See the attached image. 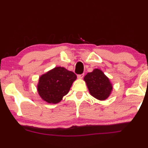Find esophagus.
Instances as JSON below:
<instances>
[{
	"label": "esophagus",
	"mask_w": 148,
	"mask_h": 148,
	"mask_svg": "<svg viewBox=\"0 0 148 148\" xmlns=\"http://www.w3.org/2000/svg\"><path fill=\"white\" fill-rule=\"evenodd\" d=\"M78 78H79V79H82V78H83V77L84 76V74H78Z\"/></svg>",
	"instance_id": "1"
}]
</instances>
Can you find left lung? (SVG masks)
Instances as JSON below:
<instances>
[{
  "instance_id": "8db88e82",
  "label": "left lung",
  "mask_w": 148,
  "mask_h": 148,
  "mask_svg": "<svg viewBox=\"0 0 148 148\" xmlns=\"http://www.w3.org/2000/svg\"><path fill=\"white\" fill-rule=\"evenodd\" d=\"M90 95L99 101H105L111 95L113 90V84L109 78L100 69L96 68L84 76Z\"/></svg>"
}]
</instances>
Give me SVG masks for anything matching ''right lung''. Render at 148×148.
I'll list each match as a JSON object with an SVG mask.
<instances>
[{"mask_svg":"<svg viewBox=\"0 0 148 148\" xmlns=\"http://www.w3.org/2000/svg\"><path fill=\"white\" fill-rule=\"evenodd\" d=\"M76 75L64 67H56L39 77L37 92L43 101L57 104L69 92Z\"/></svg>","mask_w":148,"mask_h":148,"instance_id":"add662e5","label":"right lung"}]
</instances>
